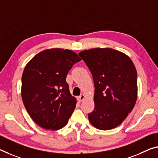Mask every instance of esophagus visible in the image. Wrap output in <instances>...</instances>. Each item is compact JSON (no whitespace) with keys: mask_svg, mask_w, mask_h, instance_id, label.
<instances>
[{"mask_svg":"<svg viewBox=\"0 0 158 158\" xmlns=\"http://www.w3.org/2000/svg\"><path fill=\"white\" fill-rule=\"evenodd\" d=\"M85 98L86 96L85 95V94H81V95L77 97V100H78V102H82L85 99Z\"/></svg>","mask_w":158,"mask_h":158,"instance_id":"34e87169","label":"esophagus"}]
</instances>
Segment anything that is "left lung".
I'll return each mask as SVG.
<instances>
[{
    "instance_id": "8db88e82",
    "label": "left lung",
    "mask_w": 158,
    "mask_h": 158,
    "mask_svg": "<svg viewBox=\"0 0 158 158\" xmlns=\"http://www.w3.org/2000/svg\"><path fill=\"white\" fill-rule=\"evenodd\" d=\"M93 75L94 110L88 114L99 130L117 127L136 102L137 72L127 54L111 48H94L79 53Z\"/></svg>"
}]
</instances>
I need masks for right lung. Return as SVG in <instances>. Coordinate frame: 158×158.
Listing matches in <instances>:
<instances>
[{"label":"right lung","mask_w":158,"mask_h":158,"mask_svg":"<svg viewBox=\"0 0 158 158\" xmlns=\"http://www.w3.org/2000/svg\"><path fill=\"white\" fill-rule=\"evenodd\" d=\"M80 60L71 50L53 48L38 53L25 65L22 99L29 115L40 127L56 131L69 122L77 100L70 93L65 78Z\"/></svg>","instance_id":"obj_1"}]
</instances>
